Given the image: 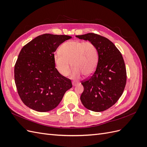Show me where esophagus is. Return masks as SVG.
Instances as JSON below:
<instances>
[{
	"mask_svg": "<svg viewBox=\"0 0 147 147\" xmlns=\"http://www.w3.org/2000/svg\"><path fill=\"white\" fill-rule=\"evenodd\" d=\"M78 84V83H77V82H72V85H73L74 86L77 85Z\"/></svg>",
	"mask_w": 147,
	"mask_h": 147,
	"instance_id": "esophagus-1",
	"label": "esophagus"
}]
</instances>
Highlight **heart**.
<instances>
[{"label":"heart","instance_id":"1","mask_svg":"<svg viewBox=\"0 0 147 147\" xmlns=\"http://www.w3.org/2000/svg\"><path fill=\"white\" fill-rule=\"evenodd\" d=\"M98 57V51L92 42L71 40L60 47L59 53L54 56V63L57 70L64 77L69 75L72 64V78L78 79L82 74L90 76L94 72Z\"/></svg>","mask_w":147,"mask_h":147}]
</instances>
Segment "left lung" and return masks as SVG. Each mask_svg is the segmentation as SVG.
<instances>
[{
  "label": "left lung",
  "instance_id": "left-lung-1",
  "mask_svg": "<svg viewBox=\"0 0 147 147\" xmlns=\"http://www.w3.org/2000/svg\"><path fill=\"white\" fill-rule=\"evenodd\" d=\"M76 37L94 43L99 56L94 72L81 82L84 87L81 101L87 109L102 112L116 103L124 91L127 77L123 57L110 40L100 35L88 33Z\"/></svg>",
  "mask_w": 147,
  "mask_h": 147
}]
</instances>
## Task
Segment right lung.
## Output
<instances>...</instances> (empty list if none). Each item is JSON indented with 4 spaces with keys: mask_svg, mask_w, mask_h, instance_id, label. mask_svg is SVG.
Returning <instances> with one entry per match:
<instances>
[{
    "mask_svg": "<svg viewBox=\"0 0 147 147\" xmlns=\"http://www.w3.org/2000/svg\"><path fill=\"white\" fill-rule=\"evenodd\" d=\"M71 38L45 34L22 48L15 65V82L21 100L30 109L40 112L54 109L72 87L70 80L59 73L54 63L57 47Z\"/></svg>",
    "mask_w": 147,
    "mask_h": 147,
    "instance_id": "obj_1",
    "label": "right lung"
}]
</instances>
